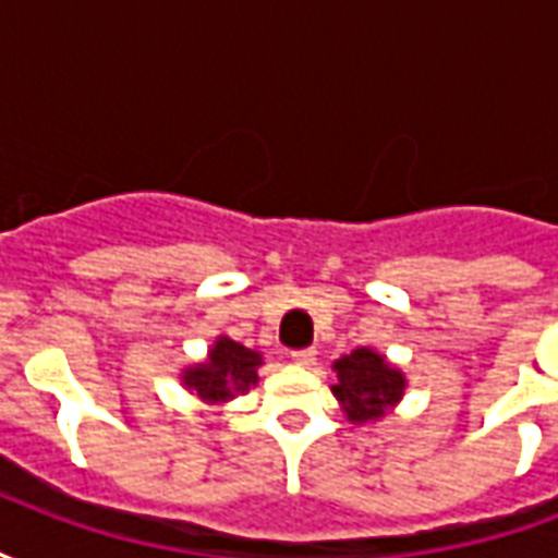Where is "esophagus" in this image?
Masks as SVG:
<instances>
[{"instance_id": "1", "label": "esophagus", "mask_w": 558, "mask_h": 558, "mask_svg": "<svg viewBox=\"0 0 558 558\" xmlns=\"http://www.w3.org/2000/svg\"><path fill=\"white\" fill-rule=\"evenodd\" d=\"M292 364H302V367H311L316 362V350H292L290 352Z\"/></svg>"}]
</instances>
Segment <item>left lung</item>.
I'll return each instance as SVG.
<instances>
[{"label":"left lung","mask_w":558,"mask_h":558,"mask_svg":"<svg viewBox=\"0 0 558 558\" xmlns=\"http://www.w3.org/2000/svg\"><path fill=\"white\" fill-rule=\"evenodd\" d=\"M338 386L331 388L338 400L347 407L352 421H374L398 403L403 395V374L388 367L383 355L374 350H355L335 362Z\"/></svg>","instance_id":"8db88e82"}]
</instances>
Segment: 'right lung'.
Masks as SVG:
<instances>
[{
    "label": "right lung",
    "mask_w": 558,
    "mask_h": 558,
    "mask_svg": "<svg viewBox=\"0 0 558 558\" xmlns=\"http://www.w3.org/2000/svg\"><path fill=\"white\" fill-rule=\"evenodd\" d=\"M259 364V352L230 338H220L215 350L208 352V362L196 364L184 374V386L203 400H230L235 398V391H247L254 386Z\"/></svg>",
    "instance_id": "add662e5"
}]
</instances>
